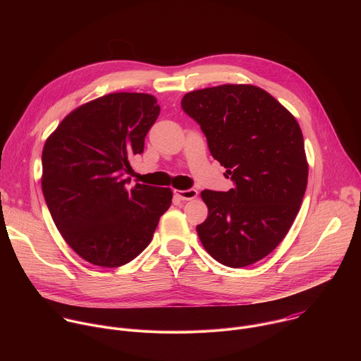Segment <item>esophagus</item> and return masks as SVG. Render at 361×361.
Masks as SVG:
<instances>
[{
    "label": "esophagus",
    "mask_w": 361,
    "mask_h": 361,
    "mask_svg": "<svg viewBox=\"0 0 361 361\" xmlns=\"http://www.w3.org/2000/svg\"><path fill=\"white\" fill-rule=\"evenodd\" d=\"M174 194L181 198V200H192L198 195V191L195 188H188V190H174Z\"/></svg>",
    "instance_id": "34e87169"
}]
</instances>
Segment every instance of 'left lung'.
<instances>
[{"mask_svg":"<svg viewBox=\"0 0 361 361\" xmlns=\"http://www.w3.org/2000/svg\"><path fill=\"white\" fill-rule=\"evenodd\" d=\"M212 156L234 188L201 191L209 216L197 234L219 263L240 269L269 255L286 237L307 187L308 164L294 116L260 87L224 84L187 92Z\"/></svg>","mask_w":361,"mask_h":361,"instance_id":"1","label":"left lung"}]
</instances>
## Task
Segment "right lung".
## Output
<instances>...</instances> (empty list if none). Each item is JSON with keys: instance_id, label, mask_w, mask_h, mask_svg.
I'll return each instance as SVG.
<instances>
[{"instance_id": "add662e5", "label": "right lung", "mask_w": 361, "mask_h": 361, "mask_svg": "<svg viewBox=\"0 0 361 361\" xmlns=\"http://www.w3.org/2000/svg\"><path fill=\"white\" fill-rule=\"evenodd\" d=\"M159 114L151 94H107L71 111L44 144L47 207L66 243L94 266L134 260L171 205V188H130L126 178Z\"/></svg>"}]
</instances>
